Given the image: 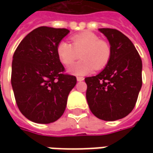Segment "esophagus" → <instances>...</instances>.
I'll return each instance as SVG.
<instances>
[{
  "label": "esophagus",
  "instance_id": "esophagus-1",
  "mask_svg": "<svg viewBox=\"0 0 153 153\" xmlns=\"http://www.w3.org/2000/svg\"><path fill=\"white\" fill-rule=\"evenodd\" d=\"M76 80H77L78 82H82V81L84 80V78H83L82 76H77V77H76Z\"/></svg>",
  "mask_w": 153,
  "mask_h": 153
}]
</instances>
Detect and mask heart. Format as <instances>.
Segmentation results:
<instances>
[{"label":"heart","instance_id":"obj_1","mask_svg":"<svg viewBox=\"0 0 153 153\" xmlns=\"http://www.w3.org/2000/svg\"><path fill=\"white\" fill-rule=\"evenodd\" d=\"M71 44L60 42L57 46V54L62 64L70 65L80 58L82 60L71 67V74L83 76L105 67L111 59V50L108 42L100 40L94 33L86 31L74 35L71 37Z\"/></svg>","mask_w":153,"mask_h":153}]
</instances>
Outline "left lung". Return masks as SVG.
Here are the masks:
<instances>
[{
  "label": "left lung",
  "mask_w": 153,
  "mask_h": 153,
  "mask_svg": "<svg viewBox=\"0 0 153 153\" xmlns=\"http://www.w3.org/2000/svg\"><path fill=\"white\" fill-rule=\"evenodd\" d=\"M111 45V59L100 73L86 77V98L92 113L104 121L129 114L142 86V61L132 42L115 29L102 28Z\"/></svg>",
  "instance_id": "1"
}]
</instances>
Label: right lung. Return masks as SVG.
Instances as JSON below:
<instances>
[{
    "label": "right lung",
    "instance_id": "right-lung-1",
    "mask_svg": "<svg viewBox=\"0 0 153 153\" xmlns=\"http://www.w3.org/2000/svg\"><path fill=\"white\" fill-rule=\"evenodd\" d=\"M70 30L41 26L30 32L15 50L11 82L17 105L29 120L50 123L61 117L76 83L64 74L57 46Z\"/></svg>",
    "mask_w": 153,
    "mask_h": 153
}]
</instances>
